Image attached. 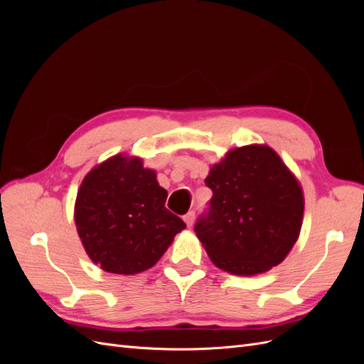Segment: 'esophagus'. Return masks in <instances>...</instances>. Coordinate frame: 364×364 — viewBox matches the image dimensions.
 <instances>
[{"mask_svg": "<svg viewBox=\"0 0 364 364\" xmlns=\"http://www.w3.org/2000/svg\"><path fill=\"white\" fill-rule=\"evenodd\" d=\"M194 217H196L194 211H190L188 214H185V215H183V222H185V225L188 226V228H191V226H193V223H194Z\"/></svg>", "mask_w": 364, "mask_h": 364, "instance_id": "esophagus-1", "label": "esophagus"}]
</instances>
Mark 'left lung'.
<instances>
[{"label": "left lung", "mask_w": 364, "mask_h": 364, "mask_svg": "<svg viewBox=\"0 0 364 364\" xmlns=\"http://www.w3.org/2000/svg\"><path fill=\"white\" fill-rule=\"evenodd\" d=\"M213 190L194 230L218 269L253 277L281 264L299 238L304 191L266 144L229 150L205 179Z\"/></svg>", "instance_id": "obj_1"}]
</instances>
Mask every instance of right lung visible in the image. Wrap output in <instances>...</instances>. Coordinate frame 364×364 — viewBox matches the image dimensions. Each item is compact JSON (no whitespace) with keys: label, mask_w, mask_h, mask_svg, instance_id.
<instances>
[{"label":"right lung","mask_w":364,"mask_h":364,"mask_svg":"<svg viewBox=\"0 0 364 364\" xmlns=\"http://www.w3.org/2000/svg\"><path fill=\"white\" fill-rule=\"evenodd\" d=\"M167 190L156 171L138 156L118 153L85 176L74 205V222L94 264L115 274H136L155 266L185 229L165 208Z\"/></svg>","instance_id":"obj_1"}]
</instances>
